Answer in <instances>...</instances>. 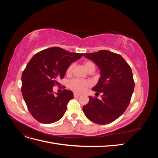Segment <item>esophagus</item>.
I'll use <instances>...</instances> for the list:
<instances>
[{
	"label": "esophagus",
	"mask_w": 158,
	"mask_h": 158,
	"mask_svg": "<svg viewBox=\"0 0 158 158\" xmlns=\"http://www.w3.org/2000/svg\"><path fill=\"white\" fill-rule=\"evenodd\" d=\"M80 95V94H78V93H74V96L75 98L79 97Z\"/></svg>",
	"instance_id": "esophagus-1"
}]
</instances>
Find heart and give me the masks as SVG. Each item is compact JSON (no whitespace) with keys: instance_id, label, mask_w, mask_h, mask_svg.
<instances>
[{"instance_id":"1","label":"heart","mask_w":158,"mask_h":158,"mask_svg":"<svg viewBox=\"0 0 158 158\" xmlns=\"http://www.w3.org/2000/svg\"><path fill=\"white\" fill-rule=\"evenodd\" d=\"M84 67L88 71L92 68H95L94 64L90 61H85L84 63ZM73 68V64L70 65L67 70H66V74H70ZM90 85V82L88 80H84L78 78H74L70 81L69 87L70 88L73 90L74 92L77 93H82Z\"/></svg>"}]
</instances>
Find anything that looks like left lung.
I'll use <instances>...</instances> for the list:
<instances>
[{"instance_id":"1","label":"left lung","mask_w":158,"mask_h":158,"mask_svg":"<svg viewBox=\"0 0 158 158\" xmlns=\"http://www.w3.org/2000/svg\"><path fill=\"white\" fill-rule=\"evenodd\" d=\"M100 70V77L92 90L102 93V99L89 96L83 107L86 117L98 125H107L115 121L125 111L135 88L131 66L122 56L107 50L84 53Z\"/></svg>"}]
</instances>
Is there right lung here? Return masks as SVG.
<instances>
[{
  "instance_id": "add662e5",
  "label": "right lung",
  "mask_w": 158,
  "mask_h": 158,
  "mask_svg": "<svg viewBox=\"0 0 158 158\" xmlns=\"http://www.w3.org/2000/svg\"><path fill=\"white\" fill-rule=\"evenodd\" d=\"M82 55L54 47L37 52L27 63L22 75V93L30 113L38 122L53 123L63 117L73 93L64 89L55 95L52 87L59 84L58 80L64 77L70 64Z\"/></svg>"
}]
</instances>
